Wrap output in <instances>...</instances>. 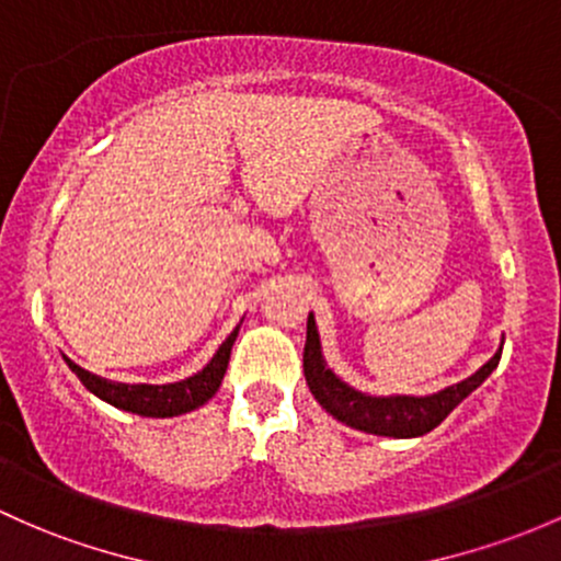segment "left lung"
Here are the masks:
<instances>
[{
	"mask_svg": "<svg viewBox=\"0 0 561 561\" xmlns=\"http://www.w3.org/2000/svg\"><path fill=\"white\" fill-rule=\"evenodd\" d=\"M503 346L497 355L481 365L473 376H468L459 385L440 389L435 394L424 398H411V394H389V398H374L363 394L357 389L339 379L322 359L320 335H317L314 317L309 314L306 322V346H304V376L317 403L333 414L335 420L350 424V427L363 430L370 435H387V438H416V435L430 433L438 427L446 416L473 392L476 387L497 368Z\"/></svg>",
	"mask_w": 561,
	"mask_h": 561,
	"instance_id": "obj_1",
	"label": "left lung"
}]
</instances>
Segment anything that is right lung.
<instances>
[{
  "label": "right lung",
  "mask_w": 561,
  "mask_h": 561,
  "mask_svg": "<svg viewBox=\"0 0 561 561\" xmlns=\"http://www.w3.org/2000/svg\"><path fill=\"white\" fill-rule=\"evenodd\" d=\"M236 335H239V328L222 341L217 355L209 359V365L204 370H198L196 376H191L185 381H174V385H121V381H107L102 376L91 374V370L80 368L69 357L64 359L78 374V379L85 385V389H91L93 394L107 400L115 409L131 411V414L141 416H180L204 405L220 389L228 359H231V346Z\"/></svg>",
  "instance_id": "right-lung-1"
}]
</instances>
